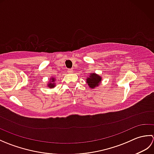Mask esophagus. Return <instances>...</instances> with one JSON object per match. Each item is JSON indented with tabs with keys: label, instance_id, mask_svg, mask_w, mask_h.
Listing matches in <instances>:
<instances>
[{
	"label": "esophagus",
	"instance_id": "1",
	"mask_svg": "<svg viewBox=\"0 0 154 154\" xmlns=\"http://www.w3.org/2000/svg\"><path fill=\"white\" fill-rule=\"evenodd\" d=\"M67 72H68V73H72L73 72V69H69L67 70Z\"/></svg>",
	"mask_w": 154,
	"mask_h": 154
}]
</instances>
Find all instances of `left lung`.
I'll return each instance as SVG.
<instances>
[{"label":"left lung","instance_id":"left-lung-1","mask_svg":"<svg viewBox=\"0 0 154 154\" xmlns=\"http://www.w3.org/2000/svg\"><path fill=\"white\" fill-rule=\"evenodd\" d=\"M87 77L86 83L91 89H94L100 85L102 81V77L96 73H91Z\"/></svg>","mask_w":154,"mask_h":154}]
</instances>
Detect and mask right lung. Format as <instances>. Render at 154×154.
I'll return each mask as SVG.
<instances>
[{"label": "right lung", "instance_id": "add662e5", "mask_svg": "<svg viewBox=\"0 0 154 154\" xmlns=\"http://www.w3.org/2000/svg\"><path fill=\"white\" fill-rule=\"evenodd\" d=\"M55 77H50V79L49 81V82L47 85V86L50 88V89H54V88L56 86V85H55Z\"/></svg>", "mask_w": 154, "mask_h": 154}]
</instances>
